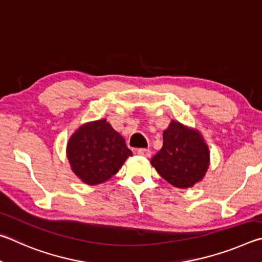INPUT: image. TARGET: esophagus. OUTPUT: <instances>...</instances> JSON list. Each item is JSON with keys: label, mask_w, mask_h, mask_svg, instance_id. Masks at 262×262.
<instances>
[{"label": "esophagus", "mask_w": 262, "mask_h": 262, "mask_svg": "<svg viewBox=\"0 0 262 262\" xmlns=\"http://www.w3.org/2000/svg\"><path fill=\"white\" fill-rule=\"evenodd\" d=\"M137 153L145 158H150V155H152V152H150V150L147 148H139L138 150H137Z\"/></svg>", "instance_id": "esophagus-1"}]
</instances>
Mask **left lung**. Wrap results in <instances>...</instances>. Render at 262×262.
<instances>
[{
  "label": "left lung",
  "mask_w": 262,
  "mask_h": 262,
  "mask_svg": "<svg viewBox=\"0 0 262 262\" xmlns=\"http://www.w3.org/2000/svg\"><path fill=\"white\" fill-rule=\"evenodd\" d=\"M209 149L196 128L178 121L169 123L163 131L162 148L150 164L169 184L189 189L203 181L209 168Z\"/></svg>",
  "instance_id": "left-lung-1"
}]
</instances>
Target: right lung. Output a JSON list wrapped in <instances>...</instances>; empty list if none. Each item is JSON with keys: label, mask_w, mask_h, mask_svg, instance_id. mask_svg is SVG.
I'll return each mask as SVG.
<instances>
[{"label": "right lung", "mask_w": 262, "mask_h": 262, "mask_svg": "<svg viewBox=\"0 0 262 262\" xmlns=\"http://www.w3.org/2000/svg\"><path fill=\"white\" fill-rule=\"evenodd\" d=\"M131 155L125 140L105 118L82 124L67 144L72 172L91 186L110 180Z\"/></svg>", "instance_id": "add662e5"}]
</instances>
